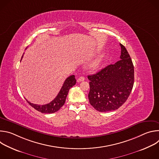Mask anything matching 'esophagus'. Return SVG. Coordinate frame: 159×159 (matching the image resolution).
Here are the masks:
<instances>
[{"label":"esophagus","instance_id":"obj_1","mask_svg":"<svg viewBox=\"0 0 159 159\" xmlns=\"http://www.w3.org/2000/svg\"><path fill=\"white\" fill-rule=\"evenodd\" d=\"M84 80H85V77H82V76H81V77H79V79H77V82H82V81H84Z\"/></svg>","mask_w":159,"mask_h":159}]
</instances>
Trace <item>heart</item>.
<instances>
[{
	"mask_svg": "<svg viewBox=\"0 0 159 159\" xmlns=\"http://www.w3.org/2000/svg\"><path fill=\"white\" fill-rule=\"evenodd\" d=\"M102 63V60L101 58H99L98 60H96L94 62H93V63L92 64V67L93 69H98L101 66Z\"/></svg>",
	"mask_w": 159,
	"mask_h": 159,
	"instance_id": "heart-1",
	"label": "heart"
}]
</instances>
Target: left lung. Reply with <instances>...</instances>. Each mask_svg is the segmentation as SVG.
<instances>
[{
    "instance_id": "obj_1",
    "label": "left lung",
    "mask_w": 159,
    "mask_h": 159,
    "mask_svg": "<svg viewBox=\"0 0 159 159\" xmlns=\"http://www.w3.org/2000/svg\"><path fill=\"white\" fill-rule=\"evenodd\" d=\"M120 46L121 60L87 77L89 102L99 112L118 109L126 102L133 87V64L126 48L121 43Z\"/></svg>"
}]
</instances>
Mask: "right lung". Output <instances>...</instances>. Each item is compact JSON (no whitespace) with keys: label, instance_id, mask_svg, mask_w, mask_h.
I'll list each match as a JSON object with an SVG mask.
<instances>
[{"label":"right lung","instance_id":"right-lung-1","mask_svg":"<svg viewBox=\"0 0 159 159\" xmlns=\"http://www.w3.org/2000/svg\"><path fill=\"white\" fill-rule=\"evenodd\" d=\"M23 55L22 56V58ZM76 84V79H75V76L74 75H70L65 80L60 92L58 93L57 97L50 103L44 104V105H38L31 103L29 102L27 99V102L29 103L30 106H31L36 110L42 112V113H53L58 111L65 104L68 93H69V89L73 87Z\"/></svg>","mask_w":159,"mask_h":159}]
</instances>
